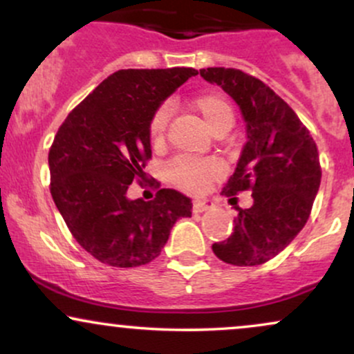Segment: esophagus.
I'll return each mask as SVG.
<instances>
[{"mask_svg":"<svg viewBox=\"0 0 354 354\" xmlns=\"http://www.w3.org/2000/svg\"><path fill=\"white\" fill-rule=\"evenodd\" d=\"M214 206V203L211 200H196L193 203V211L194 213H205V211L211 209Z\"/></svg>","mask_w":354,"mask_h":354,"instance_id":"34e87169","label":"esophagus"}]
</instances>
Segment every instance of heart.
Segmentation results:
<instances>
[{"label": "heart", "instance_id": "b5f03b06", "mask_svg": "<svg viewBox=\"0 0 354 354\" xmlns=\"http://www.w3.org/2000/svg\"><path fill=\"white\" fill-rule=\"evenodd\" d=\"M193 108L200 113L211 131H218L223 128H231L234 121L233 108L230 103L218 93H205L193 100ZM169 109L161 106L154 111L149 121L148 133L149 140L154 146H160L165 141L166 124H168ZM221 168L213 160H200L193 156H180L169 166V178L174 185L189 193H200L209 185L214 178L219 176Z\"/></svg>", "mask_w": 354, "mask_h": 354}]
</instances>
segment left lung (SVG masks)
I'll return each instance as SVG.
<instances>
[{
	"mask_svg": "<svg viewBox=\"0 0 354 354\" xmlns=\"http://www.w3.org/2000/svg\"><path fill=\"white\" fill-rule=\"evenodd\" d=\"M200 75L236 101L246 123V145L223 194L253 191V206L238 208L233 233L214 243L213 253L234 266L263 265L310 218L321 183L318 148L293 109L263 81L234 68H208Z\"/></svg>",
	"mask_w": 354,
	"mask_h": 354,
	"instance_id": "left-lung-1",
	"label": "left lung"
}]
</instances>
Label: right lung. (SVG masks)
I'll return each mask as SVG.
<instances>
[{
  "mask_svg": "<svg viewBox=\"0 0 354 354\" xmlns=\"http://www.w3.org/2000/svg\"><path fill=\"white\" fill-rule=\"evenodd\" d=\"M193 68L120 70L108 76L59 126L48 165L51 196L71 234L93 258L116 268L148 265L193 203L163 188L153 201L126 196L151 158L148 126Z\"/></svg>",
  "mask_w": 354,
  "mask_h": 354,
  "instance_id": "obj_1",
  "label": "right lung"
}]
</instances>
